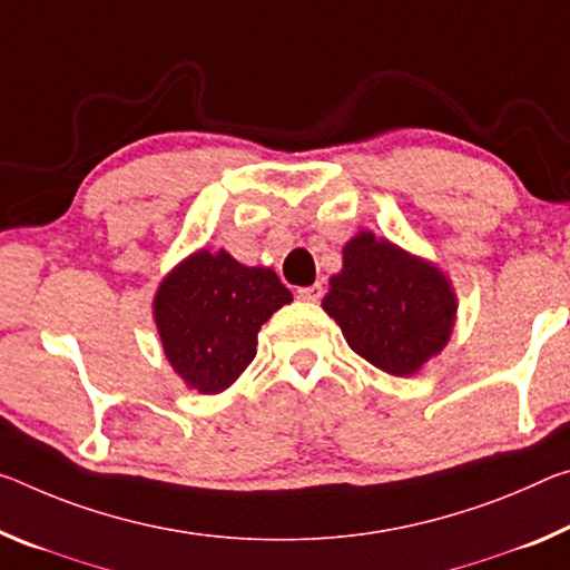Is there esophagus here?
Segmentation results:
<instances>
[{
	"label": "esophagus",
	"instance_id": "esophagus-1",
	"mask_svg": "<svg viewBox=\"0 0 570 570\" xmlns=\"http://www.w3.org/2000/svg\"><path fill=\"white\" fill-rule=\"evenodd\" d=\"M302 302H320L322 296V284H312V286H302L299 292H296Z\"/></svg>",
	"mask_w": 570,
	"mask_h": 570
}]
</instances>
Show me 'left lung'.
<instances>
[{"instance_id": "left-lung-1", "label": "left lung", "mask_w": 570, "mask_h": 570, "mask_svg": "<svg viewBox=\"0 0 570 570\" xmlns=\"http://www.w3.org/2000/svg\"><path fill=\"white\" fill-rule=\"evenodd\" d=\"M322 306L360 357L399 377L436 357L456 320L449 278L367 230L342 250V271L330 278Z\"/></svg>"}]
</instances>
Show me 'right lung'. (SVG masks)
<instances>
[{"mask_svg": "<svg viewBox=\"0 0 570 570\" xmlns=\"http://www.w3.org/2000/svg\"><path fill=\"white\" fill-rule=\"evenodd\" d=\"M288 302L292 292L271 268L203 248L159 284L155 322L175 373L213 395L238 381L256 357L261 324Z\"/></svg>", "mask_w": 570, "mask_h": 570, "instance_id": "1", "label": "right lung"}]
</instances>
